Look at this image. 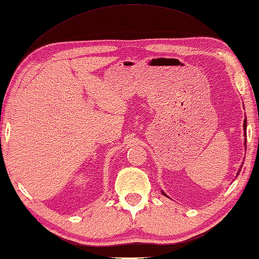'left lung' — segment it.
Listing matches in <instances>:
<instances>
[{
    "label": "left lung",
    "instance_id": "obj_1",
    "mask_svg": "<svg viewBox=\"0 0 259 259\" xmlns=\"http://www.w3.org/2000/svg\"><path fill=\"white\" fill-rule=\"evenodd\" d=\"M246 133H247V119H244V120H243V136H244V137H247V134H246ZM244 147H247V139H246V138H244ZM241 167H242V165L240 166V168H239V171H238V173H237V177L239 176V172L241 171ZM162 194H163L164 196H165V197H167L165 192H164L163 190H162Z\"/></svg>",
    "mask_w": 259,
    "mask_h": 259
}]
</instances>
